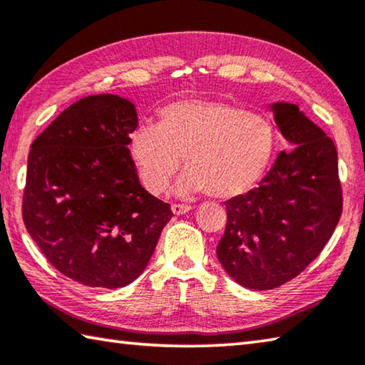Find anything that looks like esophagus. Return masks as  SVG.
<instances>
[{"instance_id": "34e87169", "label": "esophagus", "mask_w": 365, "mask_h": 365, "mask_svg": "<svg viewBox=\"0 0 365 365\" xmlns=\"http://www.w3.org/2000/svg\"><path fill=\"white\" fill-rule=\"evenodd\" d=\"M170 210H173L174 215H185V213H188L191 210V207L185 204H173L170 205Z\"/></svg>"}]
</instances>
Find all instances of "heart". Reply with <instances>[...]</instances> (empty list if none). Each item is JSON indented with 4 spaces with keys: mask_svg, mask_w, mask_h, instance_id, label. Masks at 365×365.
I'll use <instances>...</instances> for the list:
<instances>
[{
    "mask_svg": "<svg viewBox=\"0 0 365 365\" xmlns=\"http://www.w3.org/2000/svg\"><path fill=\"white\" fill-rule=\"evenodd\" d=\"M274 150L275 130L266 117L207 98L166 106L156 126L140 125L130 139L131 158L153 195L169 190L183 158L178 195L242 196L266 174Z\"/></svg>",
    "mask_w": 365,
    "mask_h": 365,
    "instance_id": "heart-1",
    "label": "heart"
}]
</instances>
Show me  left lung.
<instances>
[{
    "mask_svg": "<svg viewBox=\"0 0 365 365\" xmlns=\"http://www.w3.org/2000/svg\"><path fill=\"white\" fill-rule=\"evenodd\" d=\"M275 123L289 142L259 187L226 201L217 247L221 266L248 289H274L305 270L341 215L337 150L296 104L275 103Z\"/></svg>",
    "mask_w": 365,
    "mask_h": 365,
    "instance_id": "left-lung-1",
    "label": "left lung"
}]
</instances>
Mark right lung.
Segmentation results:
<instances>
[{
  "mask_svg": "<svg viewBox=\"0 0 365 365\" xmlns=\"http://www.w3.org/2000/svg\"><path fill=\"white\" fill-rule=\"evenodd\" d=\"M138 128L131 101L93 95L63 110L28 156L21 215L52 266L91 288L135 280L173 218L142 188L130 155Z\"/></svg>",
  "mask_w": 365,
  "mask_h": 365,
  "instance_id": "add662e5",
  "label": "right lung"
}]
</instances>
